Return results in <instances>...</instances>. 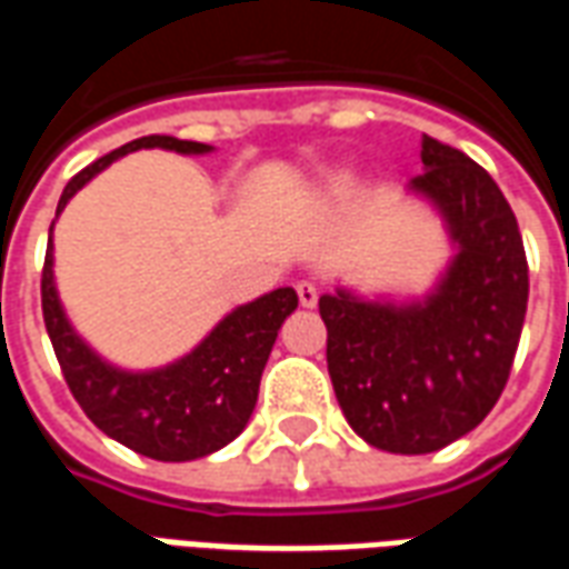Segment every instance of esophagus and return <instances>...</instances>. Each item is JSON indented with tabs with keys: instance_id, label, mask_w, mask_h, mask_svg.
<instances>
[{
	"instance_id": "1",
	"label": "esophagus",
	"mask_w": 569,
	"mask_h": 569,
	"mask_svg": "<svg viewBox=\"0 0 569 569\" xmlns=\"http://www.w3.org/2000/svg\"><path fill=\"white\" fill-rule=\"evenodd\" d=\"M298 292V301H301V308H317V301H320V289L317 283H310V280H301L296 286Z\"/></svg>"
}]
</instances>
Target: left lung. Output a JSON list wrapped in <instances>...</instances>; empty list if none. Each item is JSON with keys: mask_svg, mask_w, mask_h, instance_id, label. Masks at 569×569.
Returning <instances> with one entry per match:
<instances>
[{"mask_svg": "<svg viewBox=\"0 0 569 569\" xmlns=\"http://www.w3.org/2000/svg\"><path fill=\"white\" fill-rule=\"evenodd\" d=\"M411 188L448 219L457 259L423 305L390 308L345 289L320 298L338 406L362 439L429 453L476 429L512 371L527 313V256L509 200L485 167L423 137Z\"/></svg>", "mask_w": 569, "mask_h": 569, "instance_id": "1", "label": "left lung"}]
</instances>
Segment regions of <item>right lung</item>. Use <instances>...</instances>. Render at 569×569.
Returning <instances> with one entry per match:
<instances>
[{
    "label": "right lung",
    "instance_id": "1",
    "mask_svg": "<svg viewBox=\"0 0 569 569\" xmlns=\"http://www.w3.org/2000/svg\"><path fill=\"white\" fill-rule=\"evenodd\" d=\"M137 149H170L182 154H203L210 146L176 137H142L103 158L88 163L63 188L57 212L91 176ZM51 237L42 268V317L48 338L54 345L57 362L63 371L69 393L76 396L81 411L130 451L182 463L219 451L237 439L247 427L259 399V381L264 362L283 320L298 308L296 289H273L268 296L249 301L228 313L212 329L203 345L194 347L186 359L161 371L130 375L106 366L91 347L72 332L57 301L54 271H51Z\"/></svg>",
    "mask_w": 569,
    "mask_h": 569
}]
</instances>
